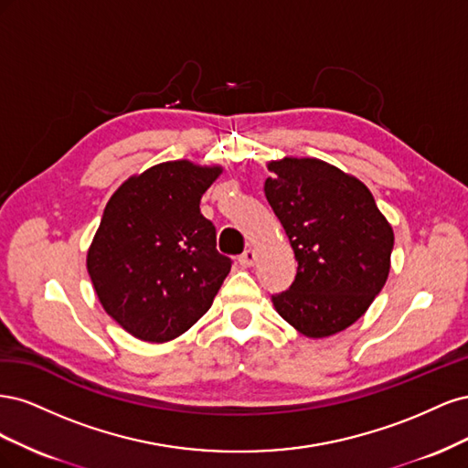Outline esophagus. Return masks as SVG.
I'll return each instance as SVG.
<instances>
[{
    "instance_id": "obj_1",
    "label": "esophagus",
    "mask_w": 468,
    "mask_h": 468,
    "mask_svg": "<svg viewBox=\"0 0 468 468\" xmlns=\"http://www.w3.org/2000/svg\"><path fill=\"white\" fill-rule=\"evenodd\" d=\"M238 261H239V265H242V267H251L253 263H256V251H253L251 248L246 250L242 256L238 258Z\"/></svg>"
}]
</instances>
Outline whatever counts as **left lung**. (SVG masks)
Masks as SVG:
<instances>
[{"label":"left lung","instance_id":"8db88e82","mask_svg":"<svg viewBox=\"0 0 468 468\" xmlns=\"http://www.w3.org/2000/svg\"><path fill=\"white\" fill-rule=\"evenodd\" d=\"M265 197L299 261L292 285L273 294L277 313L306 337L357 322L385 287L394 234L356 177L316 158L267 165Z\"/></svg>","mask_w":468,"mask_h":468}]
</instances>
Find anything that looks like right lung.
Here are the masks:
<instances>
[{
  "instance_id": "obj_1",
  "label": "right lung",
  "mask_w": 468,
  "mask_h": 468,
  "mask_svg": "<svg viewBox=\"0 0 468 468\" xmlns=\"http://www.w3.org/2000/svg\"><path fill=\"white\" fill-rule=\"evenodd\" d=\"M222 169L187 160L158 164L111 197L88 273L105 313L144 342H169L212 304L232 260L217 250V229L201 197Z\"/></svg>"
}]
</instances>
